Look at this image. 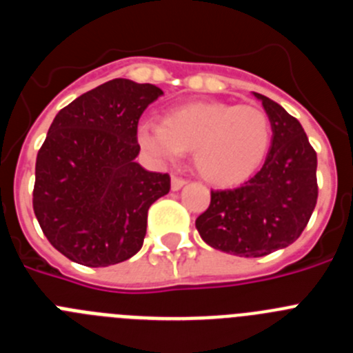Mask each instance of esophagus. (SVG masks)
Masks as SVG:
<instances>
[{
	"mask_svg": "<svg viewBox=\"0 0 353 353\" xmlns=\"http://www.w3.org/2000/svg\"><path fill=\"white\" fill-rule=\"evenodd\" d=\"M187 183L185 179H180V176H171V189L173 191H180L183 185Z\"/></svg>",
	"mask_w": 353,
	"mask_h": 353,
	"instance_id": "1",
	"label": "esophagus"
}]
</instances>
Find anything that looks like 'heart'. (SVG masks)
I'll return each instance as SVG.
<instances>
[{
    "mask_svg": "<svg viewBox=\"0 0 353 353\" xmlns=\"http://www.w3.org/2000/svg\"><path fill=\"white\" fill-rule=\"evenodd\" d=\"M136 138L159 162H173L192 150L198 173L226 187L244 182L261 166L272 127L258 105L207 101L171 109L162 123L141 120Z\"/></svg>",
    "mask_w": 353,
    "mask_h": 353,
    "instance_id": "1",
    "label": "heart"
}]
</instances>
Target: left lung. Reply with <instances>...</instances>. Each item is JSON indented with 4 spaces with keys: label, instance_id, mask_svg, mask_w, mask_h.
Returning a JSON list of instances; mask_svg holds the SVG:
<instances>
[{
    "label": "left lung",
    "instance_id": "1",
    "mask_svg": "<svg viewBox=\"0 0 353 353\" xmlns=\"http://www.w3.org/2000/svg\"><path fill=\"white\" fill-rule=\"evenodd\" d=\"M272 127L265 164L236 189L212 191L210 207L196 219L210 248L258 258L288 248L304 232L318 198L316 152L297 118L261 93Z\"/></svg>",
    "mask_w": 353,
    "mask_h": 353
}]
</instances>
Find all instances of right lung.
I'll return each instance as SVG.
<instances>
[{
	"label": "right lung",
	"instance_id": "1",
	"mask_svg": "<svg viewBox=\"0 0 353 353\" xmlns=\"http://www.w3.org/2000/svg\"><path fill=\"white\" fill-rule=\"evenodd\" d=\"M161 95L155 84L113 79L52 120L37 155L33 210L68 260L109 267L141 249L150 205L171 187L170 174L134 161L139 117Z\"/></svg>",
	"mask_w": 353,
	"mask_h": 353
}]
</instances>
